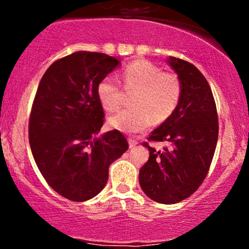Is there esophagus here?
Here are the masks:
<instances>
[{"label":"esophagus","mask_w":249,"mask_h":249,"mask_svg":"<svg viewBox=\"0 0 249 249\" xmlns=\"http://www.w3.org/2000/svg\"><path fill=\"white\" fill-rule=\"evenodd\" d=\"M137 144H138V142H137L136 139H133V138L128 139V145H130V148H133Z\"/></svg>","instance_id":"1"}]
</instances>
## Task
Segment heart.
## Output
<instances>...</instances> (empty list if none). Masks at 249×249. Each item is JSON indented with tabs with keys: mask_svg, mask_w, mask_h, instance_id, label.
<instances>
[{
	"mask_svg": "<svg viewBox=\"0 0 249 249\" xmlns=\"http://www.w3.org/2000/svg\"><path fill=\"white\" fill-rule=\"evenodd\" d=\"M122 82L131 97V105L111 117L110 125L125 132L137 133L147 128L154 121H167L181 98V82L176 73L162 72L158 65L138 59L127 65L122 72ZM99 104L107 112H116L123 104V90L112 76L103 77L96 88Z\"/></svg>",
	"mask_w": 249,
	"mask_h": 249,
	"instance_id": "obj_1",
	"label": "heart"
}]
</instances>
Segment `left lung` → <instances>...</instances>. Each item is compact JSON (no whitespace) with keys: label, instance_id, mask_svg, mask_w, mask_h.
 <instances>
[{"label":"left lung","instance_id":"8db88e82","mask_svg":"<svg viewBox=\"0 0 249 249\" xmlns=\"http://www.w3.org/2000/svg\"><path fill=\"white\" fill-rule=\"evenodd\" d=\"M172 69L181 82V98L173 115L142 142L150 158L139 172V184L150 199L177 204L201 186L210 171L216 142L218 112L210 84L192 63L171 57ZM169 144L161 153L148 142Z\"/></svg>","mask_w":249,"mask_h":249}]
</instances>
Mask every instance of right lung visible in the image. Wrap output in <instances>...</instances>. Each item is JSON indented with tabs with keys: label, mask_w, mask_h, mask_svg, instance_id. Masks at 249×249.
I'll return each instance as SVG.
<instances>
[{
	"label": "right lung",
	"mask_w": 249,
	"mask_h": 249,
	"mask_svg": "<svg viewBox=\"0 0 249 249\" xmlns=\"http://www.w3.org/2000/svg\"><path fill=\"white\" fill-rule=\"evenodd\" d=\"M121 63L101 53L77 51L43 75L29 117L34 159L49 186L71 201H85L107 185L108 167L128 148L121 131L95 138L105 122L96 88Z\"/></svg>",
	"instance_id": "obj_1"
}]
</instances>
